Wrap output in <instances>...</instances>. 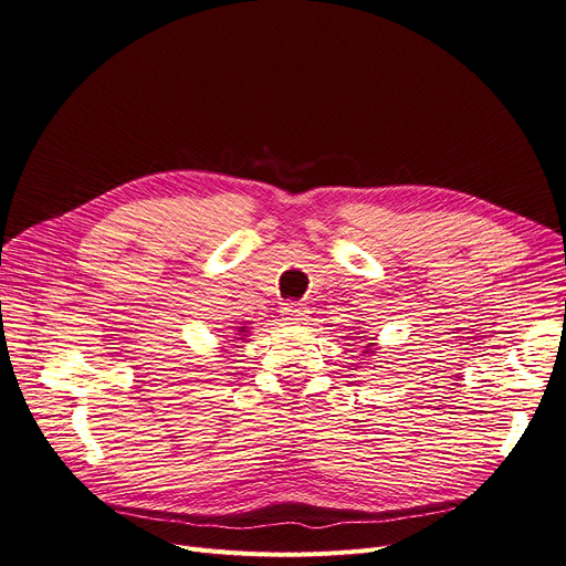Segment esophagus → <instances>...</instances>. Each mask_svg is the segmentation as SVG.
Here are the masks:
<instances>
[{"label": "esophagus", "instance_id": "esophagus-1", "mask_svg": "<svg viewBox=\"0 0 566 566\" xmlns=\"http://www.w3.org/2000/svg\"><path fill=\"white\" fill-rule=\"evenodd\" d=\"M282 312H284V318L289 323H305L307 314H310L303 303H286V307Z\"/></svg>", "mask_w": 566, "mask_h": 566}]
</instances>
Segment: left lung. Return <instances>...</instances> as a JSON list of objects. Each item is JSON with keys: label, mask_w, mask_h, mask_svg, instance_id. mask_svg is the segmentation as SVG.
I'll list each match as a JSON object with an SVG mask.
<instances>
[{"label": "left lung", "mask_w": 566, "mask_h": 566, "mask_svg": "<svg viewBox=\"0 0 566 566\" xmlns=\"http://www.w3.org/2000/svg\"><path fill=\"white\" fill-rule=\"evenodd\" d=\"M371 346H374V344H367V348H365V353H376V350H371Z\"/></svg>", "instance_id": "obj_1"}]
</instances>
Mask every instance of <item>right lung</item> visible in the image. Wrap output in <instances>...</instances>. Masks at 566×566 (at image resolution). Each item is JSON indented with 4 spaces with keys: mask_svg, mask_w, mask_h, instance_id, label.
I'll return each mask as SVG.
<instances>
[{
    "mask_svg": "<svg viewBox=\"0 0 566 566\" xmlns=\"http://www.w3.org/2000/svg\"><path fill=\"white\" fill-rule=\"evenodd\" d=\"M235 335H245V325H241V328H235ZM235 339H243V337H235Z\"/></svg>",
    "mask_w": 566,
    "mask_h": 566,
    "instance_id": "obj_1",
    "label": "right lung"
}]
</instances>
